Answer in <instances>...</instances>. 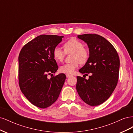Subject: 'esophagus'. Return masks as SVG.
I'll return each instance as SVG.
<instances>
[{
    "instance_id": "obj_1",
    "label": "esophagus",
    "mask_w": 133,
    "mask_h": 133,
    "mask_svg": "<svg viewBox=\"0 0 133 133\" xmlns=\"http://www.w3.org/2000/svg\"><path fill=\"white\" fill-rule=\"evenodd\" d=\"M66 76L67 78H69V77H70V76H71V75H70V74H66Z\"/></svg>"
}]
</instances>
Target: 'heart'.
<instances>
[{"label": "heart", "mask_w": 133, "mask_h": 133, "mask_svg": "<svg viewBox=\"0 0 133 133\" xmlns=\"http://www.w3.org/2000/svg\"><path fill=\"white\" fill-rule=\"evenodd\" d=\"M64 49L59 46L54 48L53 55L54 58L58 62H63L65 54H71L72 62L66 64L60 67L59 71L63 73L71 74L79 65L87 63L89 57V51L87 48L84 47L83 43L76 39H71L64 44Z\"/></svg>", "instance_id": "heart-1"}]
</instances>
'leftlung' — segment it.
<instances>
[{
	"mask_svg": "<svg viewBox=\"0 0 133 133\" xmlns=\"http://www.w3.org/2000/svg\"><path fill=\"white\" fill-rule=\"evenodd\" d=\"M89 49V57L77 76L76 90L83 101L90 106L100 105L110 97L117 85L120 60L115 48L98 34L78 35ZM90 74L88 80L84 76Z\"/></svg>",
	"mask_w": 133,
	"mask_h": 133,
	"instance_id": "8db88e82",
	"label": "left lung"
}]
</instances>
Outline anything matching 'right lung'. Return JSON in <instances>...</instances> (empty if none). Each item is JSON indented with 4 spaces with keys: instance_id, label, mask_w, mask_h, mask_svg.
<instances>
[{
    "instance_id": "1",
    "label": "right lung",
    "mask_w": 133,
    "mask_h": 133,
    "mask_svg": "<svg viewBox=\"0 0 133 133\" xmlns=\"http://www.w3.org/2000/svg\"><path fill=\"white\" fill-rule=\"evenodd\" d=\"M62 38L55 35L38 36L26 43L19 55L20 89L32 104L40 108L49 107L56 102L66 79L63 73L53 76L58 69L53 51ZM48 75H52L50 79Z\"/></svg>"
}]
</instances>
